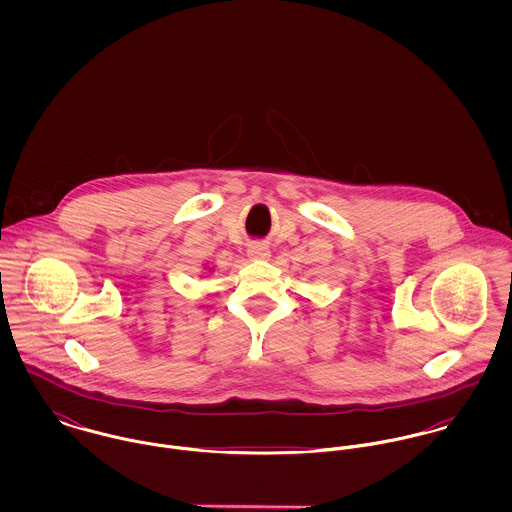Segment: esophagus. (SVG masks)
Here are the masks:
<instances>
[{"label": "esophagus", "mask_w": 512, "mask_h": 512, "mask_svg": "<svg viewBox=\"0 0 512 512\" xmlns=\"http://www.w3.org/2000/svg\"><path fill=\"white\" fill-rule=\"evenodd\" d=\"M248 256L254 258V260H264V258L270 256V248L262 242H254V244L248 246Z\"/></svg>", "instance_id": "1"}]
</instances>
